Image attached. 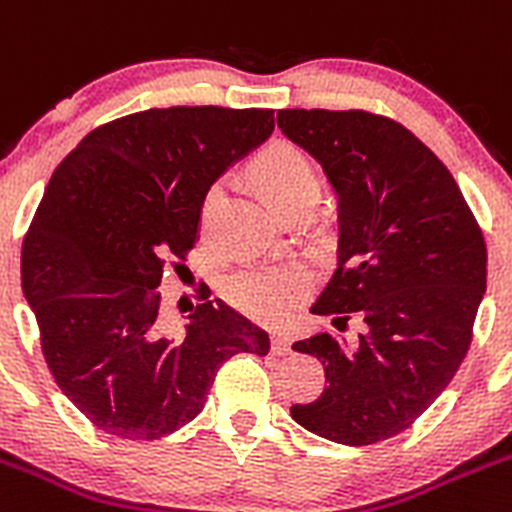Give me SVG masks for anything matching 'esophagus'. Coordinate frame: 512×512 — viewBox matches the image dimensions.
Segmentation results:
<instances>
[{
  "instance_id": "obj_1",
  "label": "esophagus",
  "mask_w": 512,
  "mask_h": 512,
  "mask_svg": "<svg viewBox=\"0 0 512 512\" xmlns=\"http://www.w3.org/2000/svg\"><path fill=\"white\" fill-rule=\"evenodd\" d=\"M270 348L275 356H288L290 353V338L285 333H272L270 338Z\"/></svg>"
}]
</instances>
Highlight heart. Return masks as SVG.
Masks as SVG:
<instances>
[{
  "instance_id": "heart-1",
  "label": "heart",
  "mask_w": 512,
  "mask_h": 512,
  "mask_svg": "<svg viewBox=\"0 0 512 512\" xmlns=\"http://www.w3.org/2000/svg\"><path fill=\"white\" fill-rule=\"evenodd\" d=\"M257 184L267 202L278 212L303 197H318V191H321V181H318L315 166L310 164L308 156L288 146L272 148L270 154L262 156V161L257 164ZM222 197V184L209 186L202 199V209H199L202 229L212 224ZM310 285H313V278H310L308 267L288 262V265L245 267V270L229 275L222 290L224 298L234 308L255 321L283 323L303 303L305 295L310 293Z\"/></svg>"
}]
</instances>
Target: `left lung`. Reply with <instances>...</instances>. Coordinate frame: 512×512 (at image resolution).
Returning a JSON list of instances; mask_svg holds the SVG:
<instances>
[{"label": "left lung", "mask_w": 512, "mask_h": 512, "mask_svg": "<svg viewBox=\"0 0 512 512\" xmlns=\"http://www.w3.org/2000/svg\"><path fill=\"white\" fill-rule=\"evenodd\" d=\"M285 136L338 197V267L315 315L346 331L295 341L326 366V389L293 404L300 427L364 447L412 427L447 389L487 285L485 237L450 169L412 131L369 111H278Z\"/></svg>", "instance_id": "left-lung-1"}]
</instances>
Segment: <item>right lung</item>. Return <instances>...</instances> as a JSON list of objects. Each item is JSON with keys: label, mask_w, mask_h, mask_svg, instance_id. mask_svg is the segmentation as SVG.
<instances>
[{"label": "right lung", "mask_w": 512, "mask_h": 512, "mask_svg": "<svg viewBox=\"0 0 512 512\" xmlns=\"http://www.w3.org/2000/svg\"><path fill=\"white\" fill-rule=\"evenodd\" d=\"M272 128L270 108H151L90 131L52 174L22 242V293L55 384L105 434L184 427L227 358L270 351L209 288L169 336L159 285L197 242L209 186Z\"/></svg>", "instance_id": "right-lung-1"}]
</instances>
